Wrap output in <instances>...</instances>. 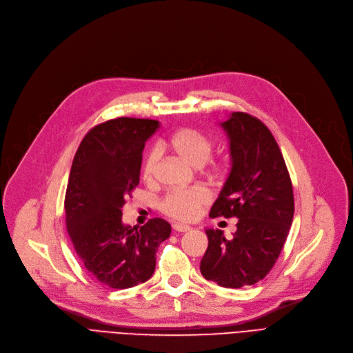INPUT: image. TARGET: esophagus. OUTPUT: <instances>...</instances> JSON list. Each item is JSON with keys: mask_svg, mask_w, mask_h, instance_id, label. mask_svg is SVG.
<instances>
[{"mask_svg": "<svg viewBox=\"0 0 353 353\" xmlns=\"http://www.w3.org/2000/svg\"><path fill=\"white\" fill-rule=\"evenodd\" d=\"M173 230L177 232V233H184V232H189L192 230L190 226H186V225H180V223H174L173 225Z\"/></svg>", "mask_w": 353, "mask_h": 353, "instance_id": "esophagus-1", "label": "esophagus"}]
</instances>
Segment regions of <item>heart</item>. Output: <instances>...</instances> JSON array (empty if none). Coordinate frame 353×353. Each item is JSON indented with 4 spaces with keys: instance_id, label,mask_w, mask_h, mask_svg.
Here are the masks:
<instances>
[{
    "instance_id": "b5f03b06",
    "label": "heart",
    "mask_w": 353,
    "mask_h": 353,
    "mask_svg": "<svg viewBox=\"0 0 353 353\" xmlns=\"http://www.w3.org/2000/svg\"><path fill=\"white\" fill-rule=\"evenodd\" d=\"M170 150L181 160L193 167H201L213 152V141L194 128H180L170 137L161 140L157 148H152L143 160L141 174L145 181L154 179L160 152ZM225 163H214L210 169L213 176H220L225 172ZM210 201V194L206 189L194 188L188 190H173L163 200L161 209L165 214L181 221H192L199 217L201 209Z\"/></svg>"
}]
</instances>
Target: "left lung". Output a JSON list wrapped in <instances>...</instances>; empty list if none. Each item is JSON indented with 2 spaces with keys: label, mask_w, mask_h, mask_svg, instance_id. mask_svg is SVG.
<instances>
[{
  "label": "left lung",
  "mask_w": 353,
  "mask_h": 353,
  "mask_svg": "<svg viewBox=\"0 0 353 353\" xmlns=\"http://www.w3.org/2000/svg\"><path fill=\"white\" fill-rule=\"evenodd\" d=\"M229 137L232 169L213 203L210 217H237V230L206 229L208 250L200 272L223 288L254 285L279 257L293 220L292 181L270 130L248 113L220 123Z\"/></svg>",
  "instance_id": "1"
}]
</instances>
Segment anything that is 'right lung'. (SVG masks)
<instances>
[{
  "label": "right lung",
  "instance_id": "1",
  "mask_svg": "<svg viewBox=\"0 0 353 353\" xmlns=\"http://www.w3.org/2000/svg\"><path fill=\"white\" fill-rule=\"evenodd\" d=\"M157 128V120H108L90 130L72 160L64 200L67 232L84 268L108 288L150 279L156 252L172 232L160 217L140 229L121 220L125 199L140 181L144 144Z\"/></svg>",
  "mask_w": 353,
  "mask_h": 353
}]
</instances>
